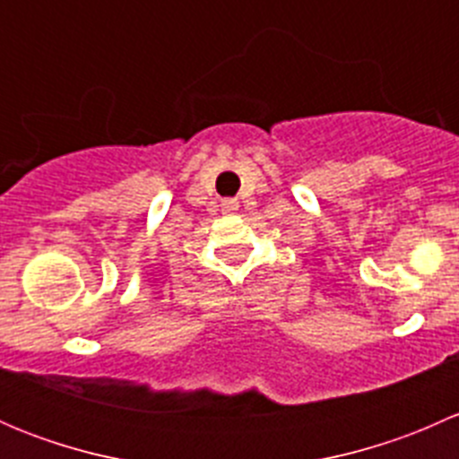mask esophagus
Wrapping results in <instances>:
<instances>
[{
    "label": "esophagus",
    "mask_w": 459,
    "mask_h": 459,
    "mask_svg": "<svg viewBox=\"0 0 459 459\" xmlns=\"http://www.w3.org/2000/svg\"><path fill=\"white\" fill-rule=\"evenodd\" d=\"M239 208V202L233 200V197H229V200H221V211L224 212H235Z\"/></svg>",
    "instance_id": "esophagus-1"
}]
</instances>
